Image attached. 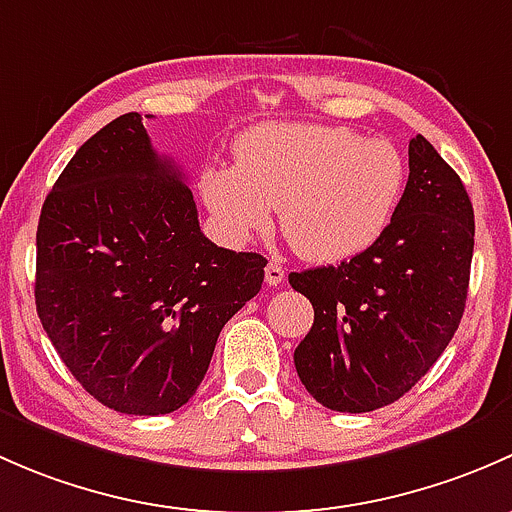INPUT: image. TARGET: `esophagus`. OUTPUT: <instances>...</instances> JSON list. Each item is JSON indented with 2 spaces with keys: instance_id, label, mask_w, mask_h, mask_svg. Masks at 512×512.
<instances>
[{
  "instance_id": "obj_1",
  "label": "esophagus",
  "mask_w": 512,
  "mask_h": 512,
  "mask_svg": "<svg viewBox=\"0 0 512 512\" xmlns=\"http://www.w3.org/2000/svg\"><path fill=\"white\" fill-rule=\"evenodd\" d=\"M283 278H286V271H283L281 263L271 261L266 266V286H278V283H283Z\"/></svg>"
}]
</instances>
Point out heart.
Here are the masks:
<instances>
[{"label":"heart","instance_id":"1","mask_svg":"<svg viewBox=\"0 0 512 512\" xmlns=\"http://www.w3.org/2000/svg\"><path fill=\"white\" fill-rule=\"evenodd\" d=\"M407 187L394 142L345 125L268 123L236 142V167L212 165L199 192L221 234L246 241L271 209L300 256L340 263L365 254L392 224Z\"/></svg>","mask_w":512,"mask_h":512}]
</instances>
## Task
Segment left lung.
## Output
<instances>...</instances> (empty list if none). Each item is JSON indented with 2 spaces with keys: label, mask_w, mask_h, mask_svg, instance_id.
Here are the masks:
<instances>
[{
  "label": "left lung",
  "mask_w": 512,
  "mask_h": 512,
  "mask_svg": "<svg viewBox=\"0 0 512 512\" xmlns=\"http://www.w3.org/2000/svg\"><path fill=\"white\" fill-rule=\"evenodd\" d=\"M473 234L461 177L416 135L402 204L382 239L340 266L288 276L315 310L293 355L315 402L333 412H374L431 370L466 308Z\"/></svg>",
  "instance_id": "8db88e82"
}]
</instances>
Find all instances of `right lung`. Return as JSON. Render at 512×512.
I'll use <instances>...</instances> for the list:
<instances>
[{"mask_svg": "<svg viewBox=\"0 0 512 512\" xmlns=\"http://www.w3.org/2000/svg\"><path fill=\"white\" fill-rule=\"evenodd\" d=\"M266 258L212 244L140 113L100 128L56 179L36 231V313L63 365L120 414L187 404Z\"/></svg>", "mask_w": 512, "mask_h": 512, "instance_id": "right-lung-1", "label": "right lung"}]
</instances>
